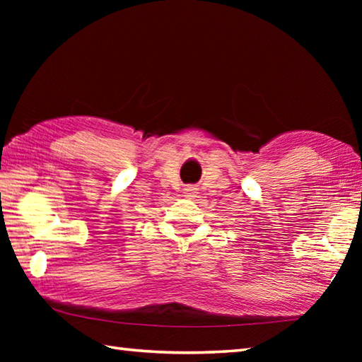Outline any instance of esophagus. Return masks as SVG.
<instances>
[{"label": "esophagus", "instance_id": "1", "mask_svg": "<svg viewBox=\"0 0 362 362\" xmlns=\"http://www.w3.org/2000/svg\"><path fill=\"white\" fill-rule=\"evenodd\" d=\"M183 194H185V197H188V199H193L197 194V188L194 185H188L183 188Z\"/></svg>", "mask_w": 362, "mask_h": 362}]
</instances>
